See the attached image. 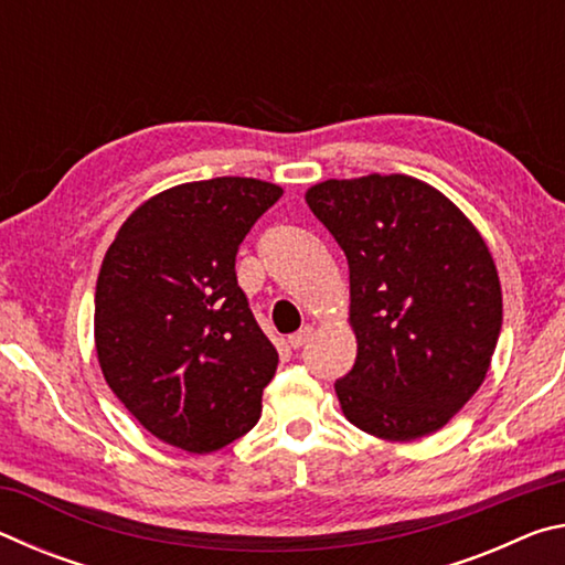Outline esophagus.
Returning a JSON list of instances; mask_svg holds the SVG:
<instances>
[{
  "mask_svg": "<svg viewBox=\"0 0 565 565\" xmlns=\"http://www.w3.org/2000/svg\"><path fill=\"white\" fill-rule=\"evenodd\" d=\"M313 337V327L311 323H306L303 329H299L296 333H291L289 337V343H291V349H301L303 343H309V339Z\"/></svg>",
  "mask_w": 565,
  "mask_h": 565,
  "instance_id": "obj_1",
  "label": "esophagus"
}]
</instances>
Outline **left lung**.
Instances as JSON below:
<instances>
[{"instance_id": "1", "label": "left lung", "mask_w": 565, "mask_h": 565, "mask_svg": "<svg viewBox=\"0 0 565 565\" xmlns=\"http://www.w3.org/2000/svg\"><path fill=\"white\" fill-rule=\"evenodd\" d=\"M306 204L349 262L356 363L337 381L343 416L384 441L444 428L489 374L501 281L478 228L406 174L327 179Z\"/></svg>"}]
</instances>
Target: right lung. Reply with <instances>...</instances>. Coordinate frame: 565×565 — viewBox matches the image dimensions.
Instances as JSON below:
<instances>
[{
  "label": "right lung",
  "instance_id": "add662e5",
  "mask_svg": "<svg viewBox=\"0 0 565 565\" xmlns=\"http://www.w3.org/2000/svg\"><path fill=\"white\" fill-rule=\"evenodd\" d=\"M281 194L262 179L189 181L134 209L107 248L94 296L99 366L159 441L212 454L262 416L279 353L234 264L248 228Z\"/></svg>",
  "mask_w": 565,
  "mask_h": 565
}]
</instances>
